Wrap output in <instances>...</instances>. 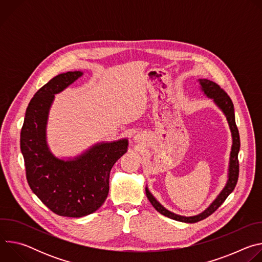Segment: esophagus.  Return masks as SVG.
Here are the masks:
<instances>
[{"label": "esophagus", "mask_w": 262, "mask_h": 262, "mask_svg": "<svg viewBox=\"0 0 262 262\" xmlns=\"http://www.w3.org/2000/svg\"><path fill=\"white\" fill-rule=\"evenodd\" d=\"M135 140H138V137H135Z\"/></svg>", "instance_id": "1"}]
</instances>
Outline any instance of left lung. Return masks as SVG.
Segmentation results:
<instances>
[{"label":"left lung","mask_w":262,"mask_h":262,"mask_svg":"<svg viewBox=\"0 0 262 262\" xmlns=\"http://www.w3.org/2000/svg\"><path fill=\"white\" fill-rule=\"evenodd\" d=\"M201 90L204 92V94L211 98L214 103L222 110V112L226 116V119L228 121L231 136H232V147L230 152V161H229V168H228V179L225 188L222 190V192L219 194V196L215 198V200L201 213L193 216H183L176 214L167 208H165L154 196L149 192L148 188L146 186V196L148 200L150 201L152 206L163 215L168 216L172 220L183 222V223H196L199 222L207 216H209L211 213H213L226 200V198L232 193L234 190L235 185L237 183L238 179V172H239V166H238V151L241 147V140H239V134L237 126L235 124V116H234V106L232 103L231 98L228 96V94L224 91L217 84H215L212 81L202 79L199 80Z\"/></svg>","instance_id":"obj_1"}]
</instances>
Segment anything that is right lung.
Masks as SVG:
<instances>
[{
  "label": "right lung",
  "mask_w": 262,
  "mask_h": 262,
  "mask_svg": "<svg viewBox=\"0 0 262 262\" xmlns=\"http://www.w3.org/2000/svg\"><path fill=\"white\" fill-rule=\"evenodd\" d=\"M82 76V71L58 74L37 91L27 107L20 132V150L32 192L53 212L69 217L88 215L103 204L111 169L128 146L127 139L97 143L67 161L51 152L47 124L55 94Z\"/></svg>",
  "instance_id": "1"
}]
</instances>
